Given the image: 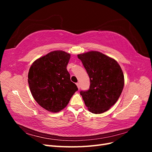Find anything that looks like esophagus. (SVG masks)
Listing matches in <instances>:
<instances>
[{
  "label": "esophagus",
  "mask_w": 152,
  "mask_h": 152,
  "mask_svg": "<svg viewBox=\"0 0 152 152\" xmlns=\"http://www.w3.org/2000/svg\"><path fill=\"white\" fill-rule=\"evenodd\" d=\"M76 85H77V86L78 87V89H80V83H79V82H77V83L76 84Z\"/></svg>",
  "instance_id": "1"
}]
</instances>
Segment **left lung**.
Masks as SVG:
<instances>
[{
	"label": "left lung",
	"instance_id": "left-lung-1",
	"mask_svg": "<svg viewBox=\"0 0 152 152\" xmlns=\"http://www.w3.org/2000/svg\"><path fill=\"white\" fill-rule=\"evenodd\" d=\"M90 79V87L81 91L86 107L93 113H102L117 102L124 86L122 69L114 59L98 51L77 55Z\"/></svg>",
	"mask_w": 152,
	"mask_h": 152
}]
</instances>
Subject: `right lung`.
I'll list each match as a JSON object with an SVG mask.
<instances>
[{
	"mask_svg": "<svg viewBox=\"0 0 152 152\" xmlns=\"http://www.w3.org/2000/svg\"><path fill=\"white\" fill-rule=\"evenodd\" d=\"M70 58V54L54 50L37 59L30 68L28 82L31 94L48 111L56 113L65 108L78 90L66 70Z\"/></svg>",
	"mask_w": 152,
	"mask_h": 152,
	"instance_id": "1",
	"label": "right lung"
}]
</instances>
